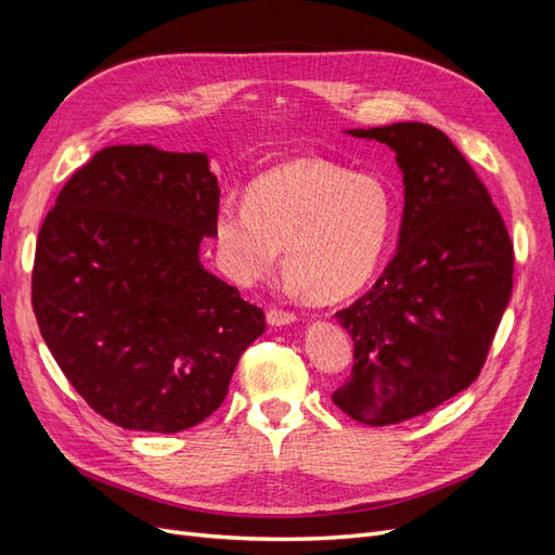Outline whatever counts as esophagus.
<instances>
[{
  "label": "esophagus",
  "mask_w": 555,
  "mask_h": 555,
  "mask_svg": "<svg viewBox=\"0 0 555 555\" xmlns=\"http://www.w3.org/2000/svg\"><path fill=\"white\" fill-rule=\"evenodd\" d=\"M266 322L271 326H287V324H294L296 322V314L294 312H287V310H278V308H271L266 312Z\"/></svg>",
  "instance_id": "1"
}]
</instances>
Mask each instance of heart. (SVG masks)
<instances>
[{
    "label": "heart",
    "instance_id": "b5f03b06",
    "mask_svg": "<svg viewBox=\"0 0 555 555\" xmlns=\"http://www.w3.org/2000/svg\"><path fill=\"white\" fill-rule=\"evenodd\" d=\"M391 227V194L367 173L326 159H296L259 176L245 204L222 198L212 236L224 271L249 284L273 271L284 247L294 287L331 304L371 280Z\"/></svg>",
    "mask_w": 555,
    "mask_h": 555
}]
</instances>
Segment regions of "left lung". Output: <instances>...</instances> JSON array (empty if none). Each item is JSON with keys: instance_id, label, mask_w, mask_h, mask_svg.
Wrapping results in <instances>:
<instances>
[{"instance_id": "8db88e82", "label": "left lung", "mask_w": 555, "mask_h": 555, "mask_svg": "<svg viewBox=\"0 0 555 555\" xmlns=\"http://www.w3.org/2000/svg\"><path fill=\"white\" fill-rule=\"evenodd\" d=\"M389 145L405 184L398 249L373 289L335 312L354 367L333 393L345 414L391 426L467 389L489 357L514 284V247L469 162L440 129H349Z\"/></svg>"}]
</instances>
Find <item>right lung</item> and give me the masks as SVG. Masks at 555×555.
I'll return each mask as SVG.
<instances>
[{"label": "right lung", "instance_id": "obj_1", "mask_svg": "<svg viewBox=\"0 0 555 555\" xmlns=\"http://www.w3.org/2000/svg\"><path fill=\"white\" fill-rule=\"evenodd\" d=\"M217 206L204 153L111 145L46 215L31 306L66 379L115 426L201 424L266 331L263 310L201 266Z\"/></svg>", "mask_w": 555, "mask_h": 555}]
</instances>
